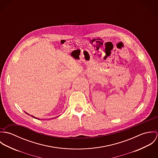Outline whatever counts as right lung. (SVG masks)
I'll list each match as a JSON object with an SVG mask.
<instances>
[{"mask_svg": "<svg viewBox=\"0 0 158 158\" xmlns=\"http://www.w3.org/2000/svg\"><path fill=\"white\" fill-rule=\"evenodd\" d=\"M25 113H26L27 114H28V115H30L29 114H28V113H26V112H25ZM32 117H33V118H37V119H38V120H40V118H36V117H34V116H33V115H31Z\"/></svg>", "mask_w": 158, "mask_h": 158, "instance_id": "add662e5", "label": "right lung"}]
</instances>
